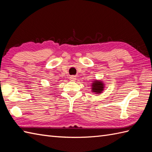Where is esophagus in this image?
<instances>
[{
	"instance_id": "esophagus-1",
	"label": "esophagus",
	"mask_w": 152,
	"mask_h": 152,
	"mask_svg": "<svg viewBox=\"0 0 152 152\" xmlns=\"http://www.w3.org/2000/svg\"><path fill=\"white\" fill-rule=\"evenodd\" d=\"M69 78H70L71 81H75V80H76V78L75 76H70Z\"/></svg>"
}]
</instances>
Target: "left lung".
<instances>
[{
  "label": "left lung",
  "mask_w": 152,
  "mask_h": 152,
  "mask_svg": "<svg viewBox=\"0 0 152 152\" xmlns=\"http://www.w3.org/2000/svg\"><path fill=\"white\" fill-rule=\"evenodd\" d=\"M104 89V82L101 80H94L91 83V91L95 93L96 94H100L102 93L103 90Z\"/></svg>",
  "instance_id": "left-lung-1"
}]
</instances>
